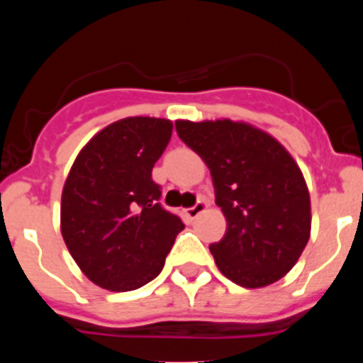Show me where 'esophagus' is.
<instances>
[{"mask_svg": "<svg viewBox=\"0 0 363 363\" xmlns=\"http://www.w3.org/2000/svg\"><path fill=\"white\" fill-rule=\"evenodd\" d=\"M205 208H207V203H205L203 200H200V202H196L195 205H193V207H189L188 211H186V214H188L191 219H195V218H199L200 214H202Z\"/></svg>", "mask_w": 363, "mask_h": 363, "instance_id": "34e87169", "label": "esophagus"}]
</instances>
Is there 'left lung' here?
<instances>
[{
  "instance_id": "obj_1",
  "label": "left lung",
  "mask_w": 363,
  "mask_h": 363,
  "mask_svg": "<svg viewBox=\"0 0 363 363\" xmlns=\"http://www.w3.org/2000/svg\"><path fill=\"white\" fill-rule=\"evenodd\" d=\"M179 138L205 161L226 232L211 244L223 276L262 288L290 272L311 233V200L290 152L269 133L230 119L175 121Z\"/></svg>"
}]
</instances>
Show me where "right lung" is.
Returning <instances> with one entry per match:
<instances>
[{
  "label": "right lung",
  "instance_id": "add662e5",
  "mask_svg": "<svg viewBox=\"0 0 363 363\" xmlns=\"http://www.w3.org/2000/svg\"><path fill=\"white\" fill-rule=\"evenodd\" d=\"M170 137V121L126 117L94 135L69 170L61 233L80 270L105 290L131 291L155 279L184 228L152 181Z\"/></svg>",
  "mask_w": 363,
  "mask_h": 363
}]
</instances>
